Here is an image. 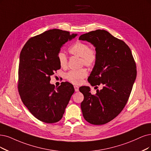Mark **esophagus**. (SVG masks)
I'll return each instance as SVG.
<instances>
[{
    "label": "esophagus",
    "instance_id": "34e87169",
    "mask_svg": "<svg viewBox=\"0 0 151 151\" xmlns=\"http://www.w3.org/2000/svg\"><path fill=\"white\" fill-rule=\"evenodd\" d=\"M74 88H75V91H79V87L78 86H74Z\"/></svg>",
    "mask_w": 151,
    "mask_h": 151
}]
</instances>
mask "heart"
I'll return each mask as SVG.
<instances>
[{"instance_id":"b5f03b06","label":"heart","mask_w":151,"mask_h":151,"mask_svg":"<svg viewBox=\"0 0 151 151\" xmlns=\"http://www.w3.org/2000/svg\"><path fill=\"white\" fill-rule=\"evenodd\" d=\"M69 52L71 55L80 57L81 63L88 67L93 66L97 59L96 50L90 48L88 44L83 42H77L70 49ZM58 62L61 68H65L67 65V58L64 53L60 52L58 55ZM87 76V71L85 69L71 70L66 75V79L75 85H79Z\"/></svg>"}]
</instances>
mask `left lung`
Returning <instances> with one entry per match:
<instances>
[{
	"mask_svg": "<svg viewBox=\"0 0 151 151\" xmlns=\"http://www.w3.org/2000/svg\"><path fill=\"white\" fill-rule=\"evenodd\" d=\"M79 40L91 43L97 53L88 82L103 86L94 95L89 86L80 88L84 96L83 115L90 124H104L115 118L127 103L136 78L135 61L129 47L104 30L85 33Z\"/></svg>",
	"mask_w": 151,
	"mask_h": 151,
	"instance_id": "left-lung-1",
	"label": "left lung"
}]
</instances>
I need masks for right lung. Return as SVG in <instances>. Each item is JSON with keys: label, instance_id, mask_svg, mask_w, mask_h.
<instances>
[{"label": "right lung", "instance_id": "obj_1", "mask_svg": "<svg viewBox=\"0 0 151 151\" xmlns=\"http://www.w3.org/2000/svg\"><path fill=\"white\" fill-rule=\"evenodd\" d=\"M76 33L59 29L45 31L30 38L20 55L18 88L22 101L37 119L54 123L62 118L73 94L74 87L62 82L58 88L50 84V76L60 69L61 48Z\"/></svg>", "mask_w": 151, "mask_h": 151}]
</instances>
